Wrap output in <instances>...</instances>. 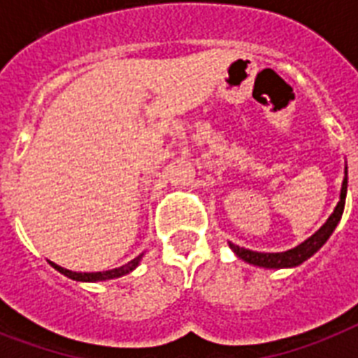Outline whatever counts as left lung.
Wrapping results in <instances>:
<instances>
[{
  "label": "left lung",
  "instance_id": "left-lung-1",
  "mask_svg": "<svg viewBox=\"0 0 358 358\" xmlns=\"http://www.w3.org/2000/svg\"><path fill=\"white\" fill-rule=\"evenodd\" d=\"M345 193H348V178H344L342 193H340V202L336 204V208H334L333 215L327 219V223L323 224L316 234L310 236V238L306 239V241H303L301 245H297L295 249H289L286 250V252H256V250L243 249V247H238V245L234 243H230V249L234 250L241 260L249 262L252 266L269 267V269L299 266V264H303L305 260H308L316 250H320V247L327 241L329 236L333 234V230L336 229V224H338V221L342 219V213H344Z\"/></svg>",
  "mask_w": 358,
  "mask_h": 358
}]
</instances>
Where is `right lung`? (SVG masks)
Here are the masks:
<instances>
[{
	"label": "right lung",
	"instance_id": "1",
	"mask_svg": "<svg viewBox=\"0 0 358 358\" xmlns=\"http://www.w3.org/2000/svg\"><path fill=\"white\" fill-rule=\"evenodd\" d=\"M141 256L143 255H139L137 258H134V260L128 262V264L122 267H117V269H111V271H98V273H76V271H69V269H64V267L57 266V264H53V262H50V264H52V267H55L59 273H63L64 277L72 278V280H80V282H98V280H109V278H117V277H122V275H128L129 271H134L135 267H137Z\"/></svg>",
	"mask_w": 358,
	"mask_h": 358
}]
</instances>
